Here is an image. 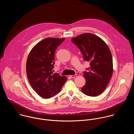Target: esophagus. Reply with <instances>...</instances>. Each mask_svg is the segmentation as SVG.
<instances>
[{
    "label": "esophagus",
    "mask_w": 134,
    "mask_h": 134,
    "mask_svg": "<svg viewBox=\"0 0 134 134\" xmlns=\"http://www.w3.org/2000/svg\"><path fill=\"white\" fill-rule=\"evenodd\" d=\"M76 75H77L76 74H74V75H70V77H71V78H74L75 77H76Z\"/></svg>",
    "instance_id": "34e87169"
}]
</instances>
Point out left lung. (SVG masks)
<instances>
[{"label":"left lung","mask_w":134,"mask_h":134,"mask_svg":"<svg viewBox=\"0 0 134 134\" xmlns=\"http://www.w3.org/2000/svg\"><path fill=\"white\" fill-rule=\"evenodd\" d=\"M71 41L81 50L84 60L90 62L87 71L83 72L86 83L81 90L87 96H97L104 91L113 74L110 50L101 38L91 33L82 34Z\"/></svg>","instance_id":"left-lung-1"}]
</instances>
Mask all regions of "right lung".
<instances>
[{
    "label": "right lung",
    "mask_w": 134,
    "mask_h": 134,
    "mask_svg": "<svg viewBox=\"0 0 134 134\" xmlns=\"http://www.w3.org/2000/svg\"><path fill=\"white\" fill-rule=\"evenodd\" d=\"M64 40L46 38L35 45L29 54L26 64L28 79L35 91L44 98L59 93L67 80L65 76L52 72L55 50Z\"/></svg>",
    "instance_id": "obj_1"
}]
</instances>
